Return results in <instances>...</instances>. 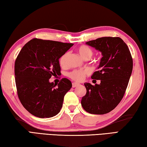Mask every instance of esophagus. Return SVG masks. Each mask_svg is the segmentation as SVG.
Listing matches in <instances>:
<instances>
[{
  "label": "esophagus",
  "mask_w": 147,
  "mask_h": 147,
  "mask_svg": "<svg viewBox=\"0 0 147 147\" xmlns=\"http://www.w3.org/2000/svg\"><path fill=\"white\" fill-rule=\"evenodd\" d=\"M80 84L79 83H76V82H73V84H72V86H73V88H76L77 86H79Z\"/></svg>",
  "instance_id": "34e87169"
}]
</instances>
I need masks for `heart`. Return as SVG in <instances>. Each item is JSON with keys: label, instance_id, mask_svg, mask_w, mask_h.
<instances>
[{"label": "heart", "instance_id": "b5f03b06", "mask_svg": "<svg viewBox=\"0 0 147 147\" xmlns=\"http://www.w3.org/2000/svg\"><path fill=\"white\" fill-rule=\"evenodd\" d=\"M78 53L80 54L82 58L85 59H89L91 57L92 54H93V51L92 50L89 48V47L86 45H81L80 46L78 49ZM68 53H66L63 54L59 58V64L61 66H65L66 64L67 58ZM89 74V71L88 69H76V70H74L71 73L68 74V76L70 77L71 79L73 80H75L77 82H81L85 78V77L88 75Z\"/></svg>", "mask_w": 147, "mask_h": 147}]
</instances>
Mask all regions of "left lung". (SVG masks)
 Returning a JSON list of instances; mask_svg holds the SVG:
<instances>
[{"instance_id":"1","label":"left lung","mask_w":147,"mask_h":147,"mask_svg":"<svg viewBox=\"0 0 147 147\" xmlns=\"http://www.w3.org/2000/svg\"><path fill=\"white\" fill-rule=\"evenodd\" d=\"M86 44L102 56L98 71L91 76L92 79L100 80V84L84 83L87 92L81 104L87 112L103 115L113 110L123 98L132 72V58L120 38L103 37Z\"/></svg>"}]
</instances>
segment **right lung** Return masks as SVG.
Wrapping results in <instances>:
<instances>
[{"label": "right lung", "mask_w": 147, "mask_h": 147, "mask_svg": "<svg viewBox=\"0 0 147 147\" xmlns=\"http://www.w3.org/2000/svg\"><path fill=\"white\" fill-rule=\"evenodd\" d=\"M73 43L33 39L25 44L15 63V78L18 96L29 113L39 118L56 115L63 106L65 94L72 83L61 79L55 85L52 76L59 75V59Z\"/></svg>", "instance_id": "1"}]
</instances>
